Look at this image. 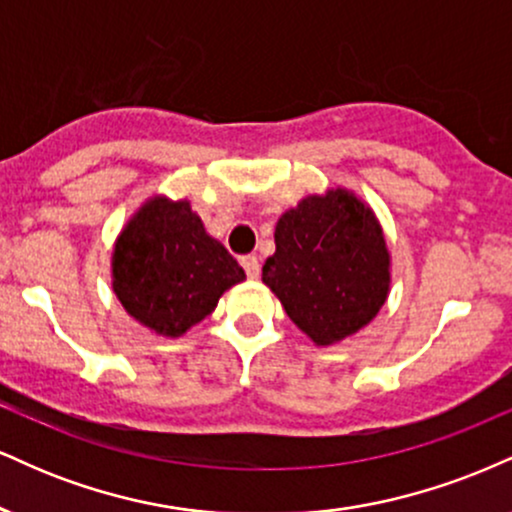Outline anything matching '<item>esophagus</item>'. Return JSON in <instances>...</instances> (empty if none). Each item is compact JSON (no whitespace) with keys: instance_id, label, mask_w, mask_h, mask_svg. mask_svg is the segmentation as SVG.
I'll return each mask as SVG.
<instances>
[{"instance_id":"esophagus-1","label":"esophagus","mask_w":512,"mask_h":512,"mask_svg":"<svg viewBox=\"0 0 512 512\" xmlns=\"http://www.w3.org/2000/svg\"><path fill=\"white\" fill-rule=\"evenodd\" d=\"M242 266H244L246 275H249L251 280H256L258 273H261V263H258L256 256H244L242 258Z\"/></svg>"}]
</instances>
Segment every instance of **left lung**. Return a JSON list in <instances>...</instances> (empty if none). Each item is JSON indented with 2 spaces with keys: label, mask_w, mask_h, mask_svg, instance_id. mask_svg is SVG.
<instances>
[{
  "label": "left lung",
  "mask_w": 512,
  "mask_h": 512,
  "mask_svg": "<svg viewBox=\"0 0 512 512\" xmlns=\"http://www.w3.org/2000/svg\"><path fill=\"white\" fill-rule=\"evenodd\" d=\"M263 282L316 347L369 326L390 294V251L374 208L345 186L304 196L275 225Z\"/></svg>",
  "instance_id": "obj_1"
}]
</instances>
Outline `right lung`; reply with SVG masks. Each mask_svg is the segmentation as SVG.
Listing matches in <instances>:
<instances>
[{"instance_id": "right-lung-1", "label": "right lung", "mask_w": 512, "mask_h": 512, "mask_svg": "<svg viewBox=\"0 0 512 512\" xmlns=\"http://www.w3.org/2000/svg\"><path fill=\"white\" fill-rule=\"evenodd\" d=\"M112 290L124 311L160 338H182L210 316L230 287L246 280L239 263L189 198L153 194L124 222L112 246Z\"/></svg>"}]
</instances>
